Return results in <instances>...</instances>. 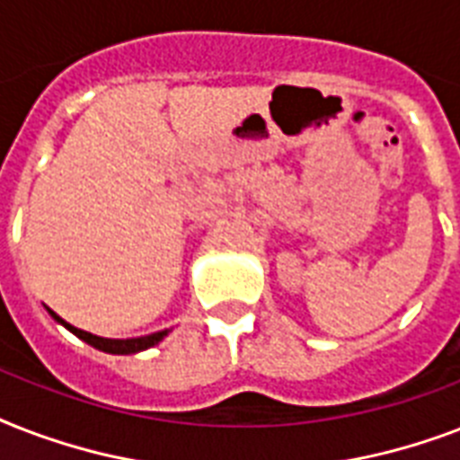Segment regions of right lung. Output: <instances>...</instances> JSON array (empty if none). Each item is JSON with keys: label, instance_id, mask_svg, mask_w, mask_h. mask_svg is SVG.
Instances as JSON below:
<instances>
[{"label": "right lung", "instance_id": "right-lung-1", "mask_svg": "<svg viewBox=\"0 0 460 460\" xmlns=\"http://www.w3.org/2000/svg\"><path fill=\"white\" fill-rule=\"evenodd\" d=\"M47 313L52 314L54 320L59 322V324H64L68 332H74L78 339H83L85 343H90L93 349L104 350V353H114V356H128V353H138V350L153 349L155 343H159L166 334H169V332L164 329V332H155V334L138 336V339H104V336H95V334H90V332H83V329L74 327V324H68V322L61 320L59 314L54 313V310H49V307H47Z\"/></svg>", "mask_w": 460, "mask_h": 460}]
</instances>
